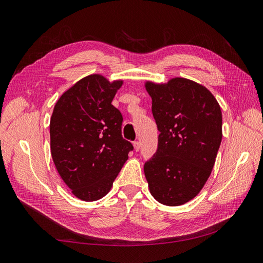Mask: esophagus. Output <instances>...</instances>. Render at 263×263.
I'll list each match as a JSON object with an SVG mask.
<instances>
[{"label":"esophagus","instance_id":"34e87169","mask_svg":"<svg viewBox=\"0 0 263 263\" xmlns=\"http://www.w3.org/2000/svg\"><path fill=\"white\" fill-rule=\"evenodd\" d=\"M134 148L136 151H139L140 149V142L139 141H134Z\"/></svg>","mask_w":263,"mask_h":263}]
</instances>
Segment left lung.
<instances>
[{
	"mask_svg": "<svg viewBox=\"0 0 263 263\" xmlns=\"http://www.w3.org/2000/svg\"><path fill=\"white\" fill-rule=\"evenodd\" d=\"M146 90L160 132L157 151L144 165L150 193L163 205H182L211 176L222 137L221 110L206 87L184 78L147 82Z\"/></svg>",
	"mask_w": 263,
	"mask_h": 263,
	"instance_id": "8db88e82",
	"label": "left lung"
}]
</instances>
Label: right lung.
Here are the masks:
<instances>
[{
  "label": "right lung",
  "instance_id": "add662e5",
  "mask_svg": "<svg viewBox=\"0 0 263 263\" xmlns=\"http://www.w3.org/2000/svg\"><path fill=\"white\" fill-rule=\"evenodd\" d=\"M122 84L91 74L70 87L54 105L52 160L63 182L82 201H98L109 192L134 149L122 136V113L112 105Z\"/></svg>",
  "mask_w": 263,
  "mask_h": 263
}]
</instances>
